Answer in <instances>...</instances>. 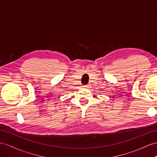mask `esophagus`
<instances>
[{"label": "esophagus", "mask_w": 157, "mask_h": 157, "mask_svg": "<svg viewBox=\"0 0 157 157\" xmlns=\"http://www.w3.org/2000/svg\"><path fill=\"white\" fill-rule=\"evenodd\" d=\"M83 87H85V88H87V86H84Z\"/></svg>", "instance_id": "esophagus-1"}]
</instances>
